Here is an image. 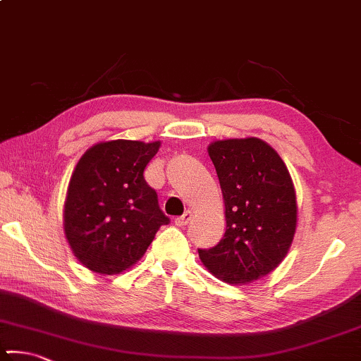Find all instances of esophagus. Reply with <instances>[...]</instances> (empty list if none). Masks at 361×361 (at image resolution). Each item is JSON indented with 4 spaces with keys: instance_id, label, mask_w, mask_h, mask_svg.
Wrapping results in <instances>:
<instances>
[{
    "instance_id": "obj_1",
    "label": "esophagus",
    "mask_w": 361,
    "mask_h": 361,
    "mask_svg": "<svg viewBox=\"0 0 361 361\" xmlns=\"http://www.w3.org/2000/svg\"><path fill=\"white\" fill-rule=\"evenodd\" d=\"M190 218H192V210H187V212L184 213V215L177 216V218L174 219V223L177 224V226H185V224L190 221Z\"/></svg>"
}]
</instances>
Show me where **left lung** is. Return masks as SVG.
Returning <instances> with one entry per match:
<instances>
[{
  "mask_svg": "<svg viewBox=\"0 0 361 361\" xmlns=\"http://www.w3.org/2000/svg\"><path fill=\"white\" fill-rule=\"evenodd\" d=\"M208 154L221 187L226 231L215 247L198 255L216 279L250 283L279 267L293 243V180L280 154L255 137L216 140Z\"/></svg>",
  "mask_w": 361,
  "mask_h": 361,
  "instance_id": "8db88e82",
  "label": "left lung"
}]
</instances>
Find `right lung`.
Here are the masks:
<instances>
[{
    "label": "right lung",
    "mask_w": 361,
    "mask_h": 361,
    "mask_svg": "<svg viewBox=\"0 0 361 361\" xmlns=\"http://www.w3.org/2000/svg\"><path fill=\"white\" fill-rule=\"evenodd\" d=\"M161 142L109 140L92 145L68 184L63 231L75 257L99 275H117L143 257L169 223L143 171Z\"/></svg>",
    "instance_id": "1"
}]
</instances>
